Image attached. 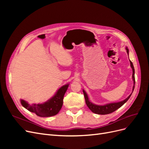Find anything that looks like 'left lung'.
<instances>
[{"instance_id":"left-lung-1","label":"left lung","mask_w":149,"mask_h":149,"mask_svg":"<svg viewBox=\"0 0 149 149\" xmlns=\"http://www.w3.org/2000/svg\"><path fill=\"white\" fill-rule=\"evenodd\" d=\"M125 49L127 51V53L128 54L129 56V49L127 48V47H125ZM130 61V67L132 68V79H133V82H134V85H133V88H132V92L134 89V87H135V70H134V65L132 64V61ZM83 94L84 96V98H85V101H86V104L87 106L89 107V109L91 110L93 112L97 114H101V115H104V114H108L112 113V112H114L115 111H116L117 109H118L119 108H120L122 106L124 105V104L128 101L129 99L130 98V96H131L132 93L130 94V95L125 99L124 100L120 101V102H111V103H109V104H106L104 105H97L95 104H93V102H91V101H89L88 94L86 93V91L83 89Z\"/></svg>"}]
</instances>
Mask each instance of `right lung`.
I'll return each mask as SVG.
<instances>
[{"label": "right lung", "instance_id": "right-lung-1", "mask_svg": "<svg viewBox=\"0 0 149 149\" xmlns=\"http://www.w3.org/2000/svg\"><path fill=\"white\" fill-rule=\"evenodd\" d=\"M68 86L69 84L63 86L58 90L55 95L43 103L30 104L25 100H20L21 104L25 109L34 112L38 116L45 118L55 116L61 109L64 95Z\"/></svg>", "mask_w": 149, "mask_h": 149}]
</instances>
